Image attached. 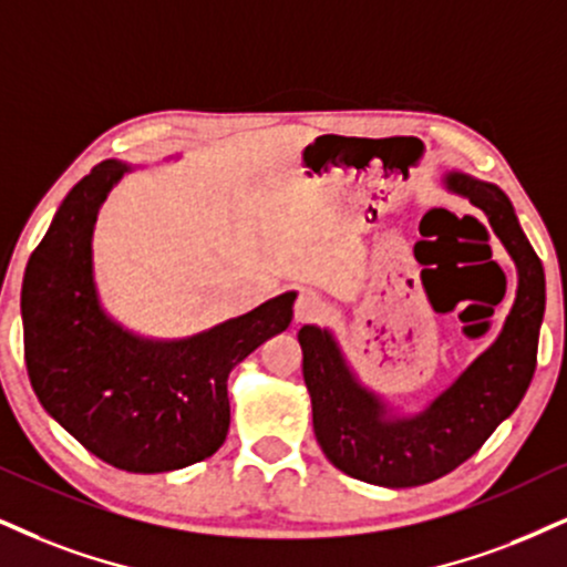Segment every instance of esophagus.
Instances as JSON below:
<instances>
[{
    "label": "esophagus",
    "mask_w": 567,
    "mask_h": 567,
    "mask_svg": "<svg viewBox=\"0 0 567 567\" xmlns=\"http://www.w3.org/2000/svg\"><path fill=\"white\" fill-rule=\"evenodd\" d=\"M323 312V302L316 291H302L295 302V320L297 323H307V320H316Z\"/></svg>",
    "instance_id": "obj_1"
}]
</instances>
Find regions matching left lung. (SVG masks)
Segmentation results:
<instances>
[{"label":"left lung","mask_w":567,"mask_h":567,"mask_svg":"<svg viewBox=\"0 0 567 567\" xmlns=\"http://www.w3.org/2000/svg\"><path fill=\"white\" fill-rule=\"evenodd\" d=\"M442 184L484 213L515 262L518 289L497 339L444 389L408 410L360 379L331 328L307 323L297 333L320 450L333 467L365 484L408 488L446 476L513 415L534 379L547 302L542 260L497 184L463 171H446Z\"/></svg>","instance_id":"left-lung-1"}]
</instances>
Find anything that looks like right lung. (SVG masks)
<instances>
[{"instance_id": "1", "label": "right lung", "mask_w": 567, "mask_h": 567, "mask_svg": "<svg viewBox=\"0 0 567 567\" xmlns=\"http://www.w3.org/2000/svg\"><path fill=\"white\" fill-rule=\"evenodd\" d=\"M136 167L104 159L70 188L28 260L20 316L41 408L104 463L167 473L226 442L230 370L289 328L297 291L181 339L144 337L110 316L94 276V226Z\"/></svg>"}]
</instances>
